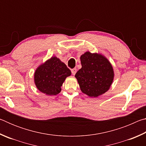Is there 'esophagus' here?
<instances>
[{
	"instance_id": "1",
	"label": "esophagus",
	"mask_w": 146,
	"mask_h": 146,
	"mask_svg": "<svg viewBox=\"0 0 146 146\" xmlns=\"http://www.w3.org/2000/svg\"><path fill=\"white\" fill-rule=\"evenodd\" d=\"M71 73H72L73 75H75V73H76V68H73L71 70Z\"/></svg>"
}]
</instances>
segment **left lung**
<instances>
[{
	"label": "left lung",
	"mask_w": 146,
	"mask_h": 146,
	"mask_svg": "<svg viewBox=\"0 0 146 146\" xmlns=\"http://www.w3.org/2000/svg\"><path fill=\"white\" fill-rule=\"evenodd\" d=\"M82 68L75 74L80 90L91 97L106 93L114 77L111 64L107 58L97 53L86 52L80 56Z\"/></svg>",
	"instance_id": "8db88e82"
}]
</instances>
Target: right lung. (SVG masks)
<instances>
[{
	"label": "right lung",
	"instance_id": "obj_1",
	"mask_svg": "<svg viewBox=\"0 0 146 146\" xmlns=\"http://www.w3.org/2000/svg\"><path fill=\"white\" fill-rule=\"evenodd\" d=\"M71 71L56 56H53L36 69L35 83L38 90L47 95H56L61 91L60 87Z\"/></svg>",
	"mask_w": 146,
	"mask_h": 146
}]
</instances>
